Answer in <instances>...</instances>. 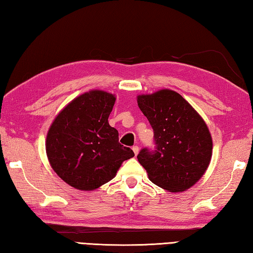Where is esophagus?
I'll return each mask as SVG.
<instances>
[{
  "label": "esophagus",
  "instance_id": "esophagus-1",
  "mask_svg": "<svg viewBox=\"0 0 253 253\" xmlns=\"http://www.w3.org/2000/svg\"><path fill=\"white\" fill-rule=\"evenodd\" d=\"M132 151L135 153V155H137L139 153V147L138 146H133L132 147Z\"/></svg>",
  "mask_w": 253,
  "mask_h": 253
}]
</instances>
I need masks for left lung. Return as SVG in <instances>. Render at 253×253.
I'll use <instances>...</instances> for the list:
<instances>
[{"label": "left lung", "instance_id": "1", "mask_svg": "<svg viewBox=\"0 0 253 253\" xmlns=\"http://www.w3.org/2000/svg\"><path fill=\"white\" fill-rule=\"evenodd\" d=\"M139 109L154 132L155 150L142 149L137 159L153 184L169 192L189 189L206 173L212 137L198 112L177 93L162 89L137 96Z\"/></svg>", "mask_w": 253, "mask_h": 253}]
</instances>
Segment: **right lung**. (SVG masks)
I'll list each match as a JSON object with an SVG mask.
<instances>
[{"label":"right lung","instance_id":"obj_1","mask_svg":"<svg viewBox=\"0 0 253 253\" xmlns=\"http://www.w3.org/2000/svg\"><path fill=\"white\" fill-rule=\"evenodd\" d=\"M115 95L91 90L74 99L53 121L45 150L61 178L79 190H94L114 178L124 161L135 157L118 142L109 124Z\"/></svg>","mask_w":253,"mask_h":253}]
</instances>
